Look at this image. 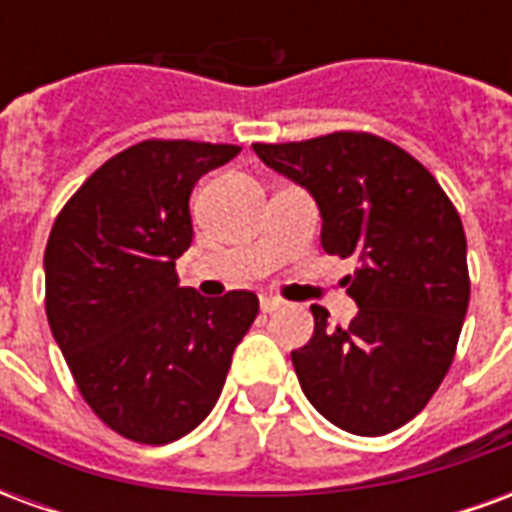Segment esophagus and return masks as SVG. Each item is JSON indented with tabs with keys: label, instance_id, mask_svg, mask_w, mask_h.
Masks as SVG:
<instances>
[{
	"label": "esophagus",
	"instance_id": "1",
	"mask_svg": "<svg viewBox=\"0 0 512 512\" xmlns=\"http://www.w3.org/2000/svg\"><path fill=\"white\" fill-rule=\"evenodd\" d=\"M282 307H285V301L277 299V296H263V299H260V310L263 312H277L282 310Z\"/></svg>",
	"mask_w": 512,
	"mask_h": 512
}]
</instances>
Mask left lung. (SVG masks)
Returning a JSON list of instances; mask_svg holds the SVG:
<instances>
[{"mask_svg": "<svg viewBox=\"0 0 512 512\" xmlns=\"http://www.w3.org/2000/svg\"><path fill=\"white\" fill-rule=\"evenodd\" d=\"M260 161L312 194L329 255L356 257L345 282L359 312L290 359L304 395L337 428L384 436L428 406L447 376L469 307L461 216L436 178L373 134L252 145Z\"/></svg>", "mask_w": 512, "mask_h": 512, "instance_id": "1", "label": "left lung"}]
</instances>
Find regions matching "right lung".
I'll list each match as a JSON object with an SVG mask.
<instances>
[{
  "mask_svg": "<svg viewBox=\"0 0 512 512\" xmlns=\"http://www.w3.org/2000/svg\"><path fill=\"white\" fill-rule=\"evenodd\" d=\"M235 145L147 139L98 167L46 244V315L73 381L106 425L139 444H169L211 414L257 296L205 299L180 288L194 183Z\"/></svg>",
  "mask_w": 512,
  "mask_h": 512,
  "instance_id": "add662e5",
  "label": "right lung"
}]
</instances>
